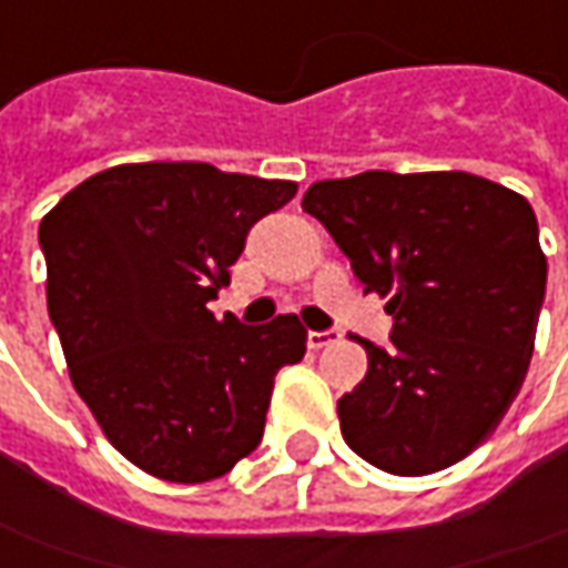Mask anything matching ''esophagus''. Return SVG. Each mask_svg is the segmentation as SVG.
I'll list each match as a JSON object with an SVG mask.
<instances>
[{"label":"esophagus","instance_id":"obj_1","mask_svg":"<svg viewBox=\"0 0 568 568\" xmlns=\"http://www.w3.org/2000/svg\"><path fill=\"white\" fill-rule=\"evenodd\" d=\"M339 339H343L339 329H311V333H307V345H311V348H326V345L339 343Z\"/></svg>","mask_w":568,"mask_h":568}]
</instances>
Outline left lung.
<instances>
[{"label": "left lung", "mask_w": 568, "mask_h": 568, "mask_svg": "<svg viewBox=\"0 0 568 568\" xmlns=\"http://www.w3.org/2000/svg\"><path fill=\"white\" fill-rule=\"evenodd\" d=\"M364 292L393 317L364 381L339 399L345 443L418 478L487 440L535 352L547 257L531 204L468 172H362L304 191Z\"/></svg>", "instance_id": "1"}]
</instances>
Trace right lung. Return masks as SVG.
<instances>
[{
	"instance_id": "right-lung-1",
	"label": "right lung",
	"mask_w": 568,
	"mask_h": 568,
	"mask_svg": "<svg viewBox=\"0 0 568 568\" xmlns=\"http://www.w3.org/2000/svg\"><path fill=\"white\" fill-rule=\"evenodd\" d=\"M298 185L210 163L90 175L40 223L50 321L106 440L175 484L223 478L264 437L273 377L304 358L295 314L245 326L206 304L247 232Z\"/></svg>"
}]
</instances>
